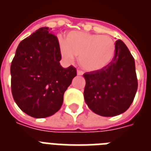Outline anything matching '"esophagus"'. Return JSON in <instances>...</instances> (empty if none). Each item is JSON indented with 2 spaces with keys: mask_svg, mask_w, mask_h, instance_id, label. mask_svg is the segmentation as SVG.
Returning a JSON list of instances; mask_svg holds the SVG:
<instances>
[{
  "mask_svg": "<svg viewBox=\"0 0 151 151\" xmlns=\"http://www.w3.org/2000/svg\"><path fill=\"white\" fill-rule=\"evenodd\" d=\"M77 75L78 76H83V72L82 71H80V70H77Z\"/></svg>",
  "mask_w": 151,
  "mask_h": 151,
  "instance_id": "obj_1",
  "label": "esophagus"
}]
</instances>
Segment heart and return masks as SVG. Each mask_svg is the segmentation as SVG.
Here are the masks:
<instances>
[{
    "mask_svg": "<svg viewBox=\"0 0 151 151\" xmlns=\"http://www.w3.org/2000/svg\"><path fill=\"white\" fill-rule=\"evenodd\" d=\"M57 43L60 55L65 63H72L79 55L80 66L88 71L106 68L115 54V43L108 36L71 31L65 39L59 37Z\"/></svg>",
    "mask_w": 151,
    "mask_h": 151,
    "instance_id": "obj_1",
    "label": "heart"
}]
</instances>
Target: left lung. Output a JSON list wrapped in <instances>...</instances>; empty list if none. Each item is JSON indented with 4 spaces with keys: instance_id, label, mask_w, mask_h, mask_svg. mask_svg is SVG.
<instances>
[{
    "instance_id": "obj_1",
    "label": "left lung",
    "mask_w": 151,
    "mask_h": 151,
    "mask_svg": "<svg viewBox=\"0 0 151 151\" xmlns=\"http://www.w3.org/2000/svg\"><path fill=\"white\" fill-rule=\"evenodd\" d=\"M85 103L93 112L112 117L125 112L138 89L135 63L121 40L115 42V54L104 69L83 75Z\"/></svg>"
}]
</instances>
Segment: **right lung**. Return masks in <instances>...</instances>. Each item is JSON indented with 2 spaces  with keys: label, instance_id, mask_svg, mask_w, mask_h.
Listing matches in <instances>:
<instances>
[{
  "label": "right lung",
  "instance_id": "obj_1",
  "mask_svg": "<svg viewBox=\"0 0 151 151\" xmlns=\"http://www.w3.org/2000/svg\"><path fill=\"white\" fill-rule=\"evenodd\" d=\"M57 37L40 28L18 45L10 68L12 97L20 109L37 119L60 109L76 69L60 65Z\"/></svg>",
  "mask_w": 151,
  "mask_h": 151
}]
</instances>
